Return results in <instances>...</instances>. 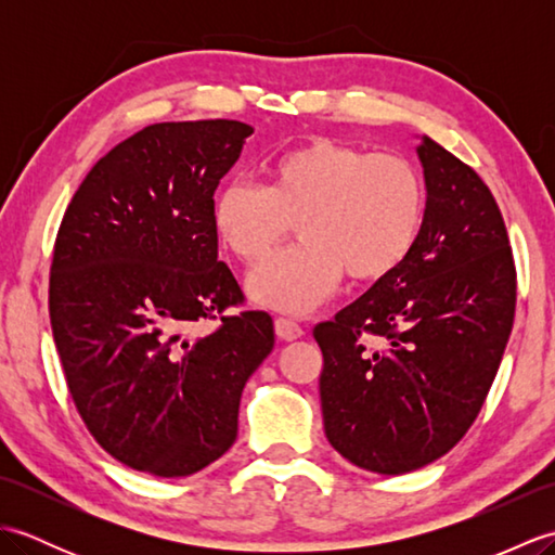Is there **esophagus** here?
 <instances>
[{"label": "esophagus", "mask_w": 555, "mask_h": 555, "mask_svg": "<svg viewBox=\"0 0 555 555\" xmlns=\"http://www.w3.org/2000/svg\"><path fill=\"white\" fill-rule=\"evenodd\" d=\"M274 332L281 340H296L302 336V326L293 320H286V317H279L274 322Z\"/></svg>", "instance_id": "obj_1"}]
</instances>
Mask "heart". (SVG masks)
<instances>
[{
  "mask_svg": "<svg viewBox=\"0 0 555 555\" xmlns=\"http://www.w3.org/2000/svg\"><path fill=\"white\" fill-rule=\"evenodd\" d=\"M264 176V188L229 181L211 199L219 243L245 264L269 257L296 221L300 243L247 276V296L262 308L310 312L344 274H391L420 238L427 188L405 157L310 138L271 157Z\"/></svg>",
  "mask_w": 555,
  "mask_h": 555,
  "instance_id": "1",
  "label": "heart"
}]
</instances>
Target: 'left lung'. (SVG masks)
Returning a JSON list of instances; mask_svg holds the SVG:
<instances>
[{
	"mask_svg": "<svg viewBox=\"0 0 555 555\" xmlns=\"http://www.w3.org/2000/svg\"><path fill=\"white\" fill-rule=\"evenodd\" d=\"M417 157L427 209L412 253L314 326L326 439L376 475L412 473L463 439L515 317L513 250L487 183L429 135Z\"/></svg>",
	"mask_w": 555,
	"mask_h": 555,
	"instance_id": "left-lung-1",
	"label": "left lung"
}]
</instances>
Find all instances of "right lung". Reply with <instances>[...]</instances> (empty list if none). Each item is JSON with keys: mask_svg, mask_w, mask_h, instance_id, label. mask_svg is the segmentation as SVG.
<instances>
[{"mask_svg": "<svg viewBox=\"0 0 555 555\" xmlns=\"http://www.w3.org/2000/svg\"><path fill=\"white\" fill-rule=\"evenodd\" d=\"M253 126L169 121L116 145L56 233L50 320L70 398L98 443L152 477H188L238 436L241 393L274 348L267 312L219 262L211 199ZM205 319L222 326L197 335Z\"/></svg>", "mask_w": 555, "mask_h": 555, "instance_id": "right-lung-1", "label": "right lung"}]
</instances>
